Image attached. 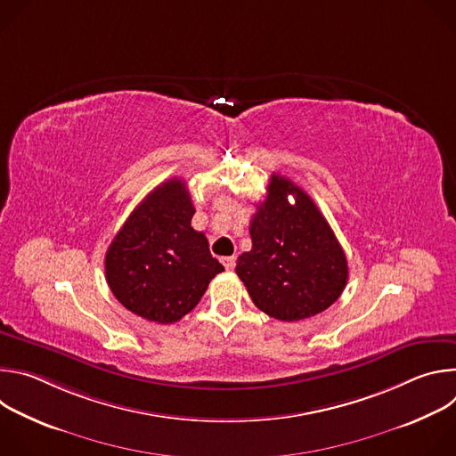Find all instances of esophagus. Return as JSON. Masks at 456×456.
I'll list each match as a JSON object with an SVG mask.
<instances>
[{
  "instance_id": "34e87169",
  "label": "esophagus",
  "mask_w": 456,
  "mask_h": 456,
  "mask_svg": "<svg viewBox=\"0 0 456 456\" xmlns=\"http://www.w3.org/2000/svg\"><path fill=\"white\" fill-rule=\"evenodd\" d=\"M222 264L227 271H232L234 265H236V257L234 256H225V257H222Z\"/></svg>"
}]
</instances>
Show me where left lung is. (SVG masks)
Returning <instances> with one entry per match:
<instances>
[{
    "label": "left lung",
    "mask_w": 456,
    "mask_h": 456,
    "mask_svg": "<svg viewBox=\"0 0 456 456\" xmlns=\"http://www.w3.org/2000/svg\"><path fill=\"white\" fill-rule=\"evenodd\" d=\"M256 209L248 229L252 248L236 262L252 303L280 321L327 310L348 281L345 250L327 218L301 187L276 173Z\"/></svg>",
    "instance_id": "obj_1"
}]
</instances>
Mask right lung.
Here are the masks:
<instances>
[{"label":"right lung","mask_w":456,"mask_h":456,"mask_svg":"<svg viewBox=\"0 0 456 456\" xmlns=\"http://www.w3.org/2000/svg\"><path fill=\"white\" fill-rule=\"evenodd\" d=\"M194 206L185 182L166 180L127 216L106 250L113 296L148 321L169 324L199 305L224 271L204 232L191 227Z\"/></svg>","instance_id":"right-lung-1"}]
</instances>
